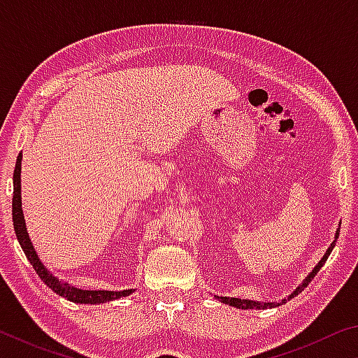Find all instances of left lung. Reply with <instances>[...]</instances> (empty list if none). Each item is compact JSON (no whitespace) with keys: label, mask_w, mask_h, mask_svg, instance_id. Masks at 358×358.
I'll use <instances>...</instances> for the list:
<instances>
[{"label":"left lung","mask_w":358,"mask_h":358,"mask_svg":"<svg viewBox=\"0 0 358 358\" xmlns=\"http://www.w3.org/2000/svg\"><path fill=\"white\" fill-rule=\"evenodd\" d=\"M339 227H341V222H339V226H338V229H336V234H335V240L331 241V245L329 246V250L325 251V254H324V257L319 260L317 262V265L314 266V268L310 271V275H308L305 280H303V282L300 284L299 287H296L292 294H290L289 296H286V299H282L281 301H257V300H245V299H234V296H217V295H215V299H217L220 300L221 303H226V305H229V306H234V308H238V310H268V308H276V306H280V305H282V303H287L290 299H294V296H296L299 295L303 289H305L308 284H310L311 281H313V278L317 275V271L322 268L324 266V264L327 262V259H329V256H330V252L333 251V248H335V243H336V240H338V237H339Z\"/></svg>","instance_id":"8db88e82"}]
</instances>
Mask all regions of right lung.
<instances>
[{
    "label": "right lung",
    "instance_id": "1",
    "mask_svg": "<svg viewBox=\"0 0 358 358\" xmlns=\"http://www.w3.org/2000/svg\"><path fill=\"white\" fill-rule=\"evenodd\" d=\"M20 173H22V153L17 156V162H15V169H14L12 221H14V230H15L17 240H19L23 252H25L27 259L29 260V264L33 265V268L36 270V273L39 275L41 280L44 281L47 286L53 290V292H57L58 295L64 296V299H68L69 301L83 303V305H99V303L118 300V299H121V296H128V295L134 292L136 289H126V290H85V289H78L76 286H72V284H69V282L59 280L58 276L53 275L52 271L48 270L44 264H42V260L39 259L38 252H36L34 246L31 243V238H29V235H28L25 216H23Z\"/></svg>",
    "mask_w": 358,
    "mask_h": 358
}]
</instances>
